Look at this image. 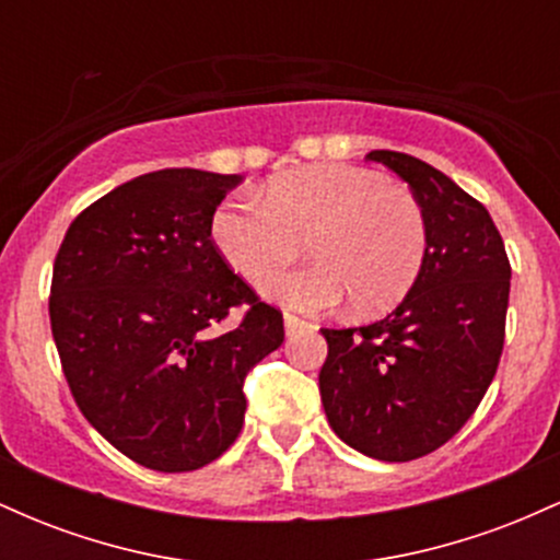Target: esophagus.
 <instances>
[{"label":"esophagus","mask_w":560,"mask_h":560,"mask_svg":"<svg viewBox=\"0 0 560 560\" xmlns=\"http://www.w3.org/2000/svg\"><path fill=\"white\" fill-rule=\"evenodd\" d=\"M302 329H311V324L298 318V316H289V313H287V316H284V334H287V337H292V334H298Z\"/></svg>","instance_id":"34e87169"}]
</instances>
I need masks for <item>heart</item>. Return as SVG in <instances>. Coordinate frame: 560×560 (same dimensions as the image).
I'll return each instance as SVG.
<instances>
[{
    "instance_id": "1",
    "label": "heart",
    "mask_w": 560,
    "mask_h": 560,
    "mask_svg": "<svg viewBox=\"0 0 560 560\" xmlns=\"http://www.w3.org/2000/svg\"><path fill=\"white\" fill-rule=\"evenodd\" d=\"M221 258L249 281L279 271L305 240L316 262L262 281V298L302 313L345 298L361 316L389 311L427 260V215L410 191L355 165H307L276 176L262 202H223L210 221Z\"/></svg>"
}]
</instances>
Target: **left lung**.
<instances>
[{
	"instance_id": "8db88e82",
	"label": "left lung",
	"mask_w": 560,
	"mask_h": 560,
	"mask_svg": "<svg viewBox=\"0 0 560 560\" xmlns=\"http://www.w3.org/2000/svg\"><path fill=\"white\" fill-rule=\"evenodd\" d=\"M387 165L427 215V260L387 318L320 329L329 345L318 374L334 434L389 464L421 458L458 432L498 371L511 266L490 213L453 178L392 150Z\"/></svg>"
}]
</instances>
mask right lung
<instances>
[{
  "label": "right lung",
  "instance_id": "right-lung-1",
  "mask_svg": "<svg viewBox=\"0 0 560 560\" xmlns=\"http://www.w3.org/2000/svg\"><path fill=\"white\" fill-rule=\"evenodd\" d=\"M240 173L165 168L115 186L70 223L49 318L86 421L152 471L202 468L234 445L244 376L284 324L226 266L210 221ZM249 304L234 330L220 324Z\"/></svg>",
  "mask_w": 560,
  "mask_h": 560
}]
</instances>
